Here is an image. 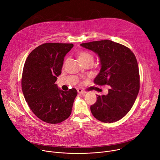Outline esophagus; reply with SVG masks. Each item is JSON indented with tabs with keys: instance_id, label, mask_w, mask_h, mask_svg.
Returning a JSON list of instances; mask_svg holds the SVG:
<instances>
[{
	"instance_id": "obj_1",
	"label": "esophagus",
	"mask_w": 160,
	"mask_h": 160,
	"mask_svg": "<svg viewBox=\"0 0 160 160\" xmlns=\"http://www.w3.org/2000/svg\"><path fill=\"white\" fill-rule=\"evenodd\" d=\"M77 91H78V93L81 94H84L86 93L85 91H84V90H82V89H80V88H78V89L77 90Z\"/></svg>"
}]
</instances>
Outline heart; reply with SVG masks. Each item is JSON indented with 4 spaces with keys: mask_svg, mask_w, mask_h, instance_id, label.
<instances>
[{
    "mask_svg": "<svg viewBox=\"0 0 160 160\" xmlns=\"http://www.w3.org/2000/svg\"><path fill=\"white\" fill-rule=\"evenodd\" d=\"M77 56L82 64H84L87 62H94V56L90 52L86 51H80L77 52Z\"/></svg>",
    "mask_w": 160,
    "mask_h": 160,
    "instance_id": "obj_1",
    "label": "heart"
}]
</instances>
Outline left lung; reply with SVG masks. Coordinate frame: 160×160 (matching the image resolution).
Masks as SVG:
<instances>
[{
    "label": "left lung",
    "instance_id": "8db88e82",
    "mask_svg": "<svg viewBox=\"0 0 160 160\" xmlns=\"http://www.w3.org/2000/svg\"><path fill=\"white\" fill-rule=\"evenodd\" d=\"M97 53L101 69L94 79L98 85H108L107 95H97V101L90 106L93 116L104 123L117 122L133 106L140 88V76L137 59L125 45L109 40L81 44Z\"/></svg>",
    "mask_w": 160,
    "mask_h": 160
}]
</instances>
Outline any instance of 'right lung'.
Masks as SVG:
<instances>
[{"mask_svg": "<svg viewBox=\"0 0 160 160\" xmlns=\"http://www.w3.org/2000/svg\"><path fill=\"white\" fill-rule=\"evenodd\" d=\"M73 43H45L28 55L24 64L21 87L28 106L39 119L61 123L71 115L77 91L59 89L55 83L61 75L64 58Z\"/></svg>", "mask_w": 160, "mask_h": 160, "instance_id": "obj_1", "label": "right lung"}]
</instances>
